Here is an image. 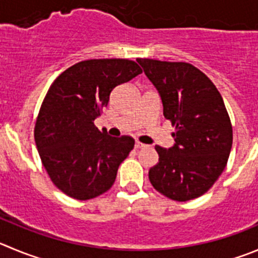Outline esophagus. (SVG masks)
I'll use <instances>...</instances> for the list:
<instances>
[{
	"mask_svg": "<svg viewBox=\"0 0 258 258\" xmlns=\"http://www.w3.org/2000/svg\"><path fill=\"white\" fill-rule=\"evenodd\" d=\"M144 147H147V146H146V144L141 143V142H138V141H137V142H136V148H137V149H141V148H144Z\"/></svg>",
	"mask_w": 258,
	"mask_h": 258,
	"instance_id": "esophagus-1",
	"label": "esophagus"
}]
</instances>
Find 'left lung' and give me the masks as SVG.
Masks as SVG:
<instances>
[{
	"instance_id": "1",
	"label": "left lung",
	"mask_w": 258,
	"mask_h": 258,
	"mask_svg": "<svg viewBox=\"0 0 258 258\" xmlns=\"http://www.w3.org/2000/svg\"><path fill=\"white\" fill-rule=\"evenodd\" d=\"M158 91L163 115L176 127L171 148L156 146L159 158L149 170L152 186L176 201L204 195L227 166L233 131L214 83L185 62L138 58Z\"/></svg>"
}]
</instances>
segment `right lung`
Listing matches in <instances>:
<instances>
[{
    "label": "right lung",
    "mask_w": 258,
    "mask_h": 258,
    "mask_svg": "<svg viewBox=\"0 0 258 258\" xmlns=\"http://www.w3.org/2000/svg\"><path fill=\"white\" fill-rule=\"evenodd\" d=\"M129 59L76 63L51 83L36 117L34 138L51 182L77 200L106 192L134 139L100 132L94 124L117 85L141 75Z\"/></svg>",
    "instance_id": "1"
}]
</instances>
